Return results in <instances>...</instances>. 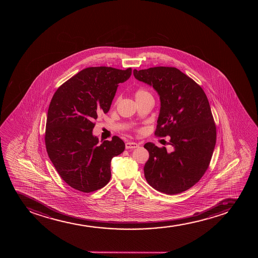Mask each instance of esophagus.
I'll use <instances>...</instances> for the list:
<instances>
[{"mask_svg": "<svg viewBox=\"0 0 258 258\" xmlns=\"http://www.w3.org/2000/svg\"><path fill=\"white\" fill-rule=\"evenodd\" d=\"M140 146L139 144L135 142H126L125 143V149H135L138 148Z\"/></svg>", "mask_w": 258, "mask_h": 258, "instance_id": "34e87169", "label": "esophagus"}]
</instances>
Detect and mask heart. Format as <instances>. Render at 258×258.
<instances>
[{"mask_svg":"<svg viewBox=\"0 0 258 258\" xmlns=\"http://www.w3.org/2000/svg\"><path fill=\"white\" fill-rule=\"evenodd\" d=\"M135 98H136L137 101H140V100H144L146 98L152 97L151 95V93L149 92L147 89L145 88H139L135 90L134 93Z\"/></svg>","mask_w":258,"mask_h":258,"instance_id":"obj_1","label":"heart"}]
</instances>
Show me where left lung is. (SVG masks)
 Wrapping results in <instances>:
<instances>
[{
  "label": "left lung",
  "mask_w": 258,
  "mask_h": 258,
  "mask_svg": "<svg viewBox=\"0 0 258 258\" xmlns=\"http://www.w3.org/2000/svg\"><path fill=\"white\" fill-rule=\"evenodd\" d=\"M136 79L153 87L161 108L155 135L169 136L173 147L146 143L149 159L144 172L151 187L167 195L189 189L210 164L216 144V124L202 87L175 67L158 66L134 71Z\"/></svg>",
  "instance_id": "1"
}]
</instances>
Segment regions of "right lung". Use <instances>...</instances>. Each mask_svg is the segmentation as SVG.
Listing matches in <instances>:
<instances>
[{
    "instance_id": "right-lung-1",
    "label": "right lung",
    "mask_w": 258,
    "mask_h": 258,
    "mask_svg": "<svg viewBox=\"0 0 258 258\" xmlns=\"http://www.w3.org/2000/svg\"><path fill=\"white\" fill-rule=\"evenodd\" d=\"M132 68L89 67L56 89L48 108L45 142L48 156L69 186L90 192L105 187L111 178V160L122 153L118 137L98 145L93 136L95 119L109 111L119 83Z\"/></svg>"
}]
</instances>
